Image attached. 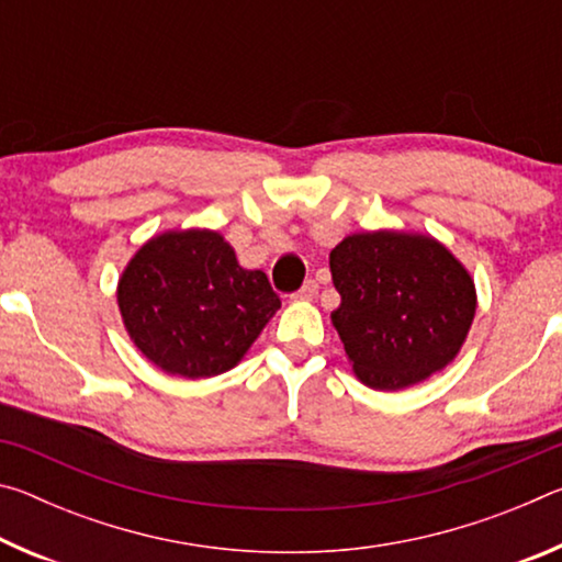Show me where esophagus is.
I'll return each instance as SVG.
<instances>
[{"instance_id":"1","label":"esophagus","mask_w":562,"mask_h":562,"mask_svg":"<svg viewBox=\"0 0 562 562\" xmlns=\"http://www.w3.org/2000/svg\"><path fill=\"white\" fill-rule=\"evenodd\" d=\"M317 290H319V284H317V280H307L300 288V292H297V297L300 300H315L317 297Z\"/></svg>"}]
</instances>
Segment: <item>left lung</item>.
<instances>
[{
  "instance_id": "1",
  "label": "left lung",
  "mask_w": 562,
  "mask_h": 562,
  "mask_svg": "<svg viewBox=\"0 0 562 562\" xmlns=\"http://www.w3.org/2000/svg\"><path fill=\"white\" fill-rule=\"evenodd\" d=\"M331 312L357 376L379 392L424 382L459 355L475 288L441 243L408 233L349 235L329 252Z\"/></svg>"
}]
</instances>
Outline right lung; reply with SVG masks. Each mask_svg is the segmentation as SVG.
Instances as JSON below:
<instances>
[{
    "label": "right lung",
    "mask_w": 562,
    "mask_h": 562,
    "mask_svg": "<svg viewBox=\"0 0 562 562\" xmlns=\"http://www.w3.org/2000/svg\"><path fill=\"white\" fill-rule=\"evenodd\" d=\"M119 307L136 347L168 374L203 379L233 369L280 307L262 270L237 265L211 231L164 233L133 255Z\"/></svg>",
    "instance_id": "1"
}]
</instances>
